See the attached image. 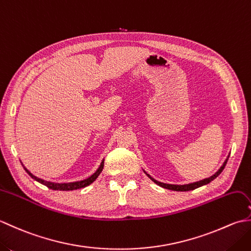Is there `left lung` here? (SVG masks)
<instances>
[{"label": "left lung", "instance_id": "8db88e82", "mask_svg": "<svg viewBox=\"0 0 251 251\" xmlns=\"http://www.w3.org/2000/svg\"><path fill=\"white\" fill-rule=\"evenodd\" d=\"M226 162H227V159L226 161L225 162V164L222 165L221 166V168L218 170V172L214 175V176H211V177H209V178H207V179H204V180H201V181H197V182H194V183H190V184H183V185H177V184H166V183H163V182H158V181H156L155 179H153L151 176H149L148 174V177L150 178L154 183H156L157 185H159V186H162V188H165V189H168V190H173V191H191V190H194V189H197V188H200V186H201V185H205V184H207V183H209V182H211L212 180L214 179H216L218 176H219L221 173H222V170L225 169V167H226Z\"/></svg>", "mask_w": 251, "mask_h": 251}]
</instances>
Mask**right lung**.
Returning a JSON list of instances; mask_svg holds the SVG:
<instances>
[{
  "label": "right lung",
  "instance_id": "1",
  "mask_svg": "<svg viewBox=\"0 0 251 251\" xmlns=\"http://www.w3.org/2000/svg\"><path fill=\"white\" fill-rule=\"evenodd\" d=\"M103 164L104 162L102 161V163H101L100 167L98 168L97 172H96L93 176H90L89 178L85 179V180H82V181H76V182H69V183H55V182H50V181H45L43 179H40L35 177V176L32 175L29 170H26L25 168V172L29 174V176L31 178H33L34 180H36L37 182H40L42 184L46 185L47 188L49 189H51V190H57V191H72V190H77V189H82V188H85V186L89 185L90 183H93L94 181L98 178V176L100 175V173L102 172V168H103Z\"/></svg>",
  "mask_w": 251,
  "mask_h": 251
}]
</instances>
